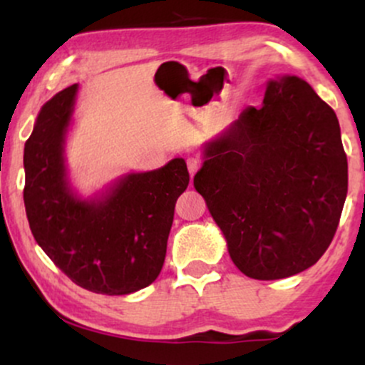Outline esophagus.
Listing matches in <instances>:
<instances>
[{
	"label": "esophagus",
	"instance_id": "esophagus-1",
	"mask_svg": "<svg viewBox=\"0 0 365 365\" xmlns=\"http://www.w3.org/2000/svg\"><path fill=\"white\" fill-rule=\"evenodd\" d=\"M187 166H188V171H190V177H194V175L197 173V170L200 168V161L194 156L187 158Z\"/></svg>",
	"mask_w": 365,
	"mask_h": 365
}]
</instances>
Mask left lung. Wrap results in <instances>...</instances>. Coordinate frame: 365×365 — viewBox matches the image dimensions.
I'll list each match as a JSON object with an SVG mask.
<instances>
[{
    "label": "left lung",
    "mask_w": 365,
    "mask_h": 365,
    "mask_svg": "<svg viewBox=\"0 0 365 365\" xmlns=\"http://www.w3.org/2000/svg\"><path fill=\"white\" fill-rule=\"evenodd\" d=\"M194 187L228 244L235 266L254 279H282L326 252L343 211L349 165L336 115L307 82L267 83L204 148Z\"/></svg>",
    "instance_id": "1"
}]
</instances>
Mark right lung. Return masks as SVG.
<instances>
[{"instance_id": "right-lung-1", "label": "right lung", "mask_w": 365, "mask_h": 365, "mask_svg": "<svg viewBox=\"0 0 365 365\" xmlns=\"http://www.w3.org/2000/svg\"><path fill=\"white\" fill-rule=\"evenodd\" d=\"M77 89L73 83L44 104L25 142V212L37 244L73 283L103 295H128L161 273L175 202L190 177L177 158L120 178L101 199L73 194L63 144Z\"/></svg>"}]
</instances>
